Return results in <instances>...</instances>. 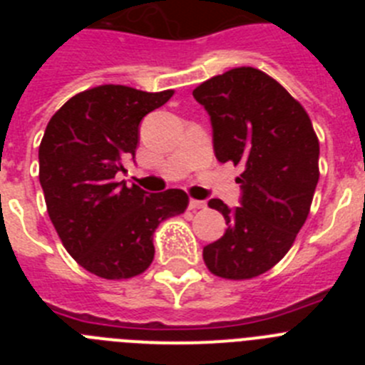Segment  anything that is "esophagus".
Masks as SVG:
<instances>
[{"instance_id": "obj_1", "label": "esophagus", "mask_w": 365, "mask_h": 365, "mask_svg": "<svg viewBox=\"0 0 365 365\" xmlns=\"http://www.w3.org/2000/svg\"><path fill=\"white\" fill-rule=\"evenodd\" d=\"M206 201H199V199H190V208L192 210H199V208H205Z\"/></svg>"}]
</instances>
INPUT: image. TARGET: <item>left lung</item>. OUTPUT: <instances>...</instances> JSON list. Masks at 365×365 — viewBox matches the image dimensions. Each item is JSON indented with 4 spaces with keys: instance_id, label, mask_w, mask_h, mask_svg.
Returning <instances> with one entry per match:
<instances>
[{
    "instance_id": "obj_1",
    "label": "left lung",
    "mask_w": 365,
    "mask_h": 365,
    "mask_svg": "<svg viewBox=\"0 0 365 365\" xmlns=\"http://www.w3.org/2000/svg\"><path fill=\"white\" fill-rule=\"evenodd\" d=\"M193 98L210 117L219 163L243 166L240 206L208 201L228 228L202 248V259L219 278H256L289 252L307 219L320 177V144L298 100L254 67L206 80Z\"/></svg>"
}]
</instances>
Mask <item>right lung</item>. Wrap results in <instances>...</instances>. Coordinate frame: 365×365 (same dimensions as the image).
<instances>
[{"label":"right lung","instance_id":"right-lung-1","mask_svg":"<svg viewBox=\"0 0 365 365\" xmlns=\"http://www.w3.org/2000/svg\"><path fill=\"white\" fill-rule=\"evenodd\" d=\"M172 95L93 87L67 100L45 128L38 159L47 212L67 252L100 278L143 274L155 256V228L188 206L182 190L148 193L117 182L124 159H135L143 118Z\"/></svg>","mask_w":365,"mask_h":365}]
</instances>
